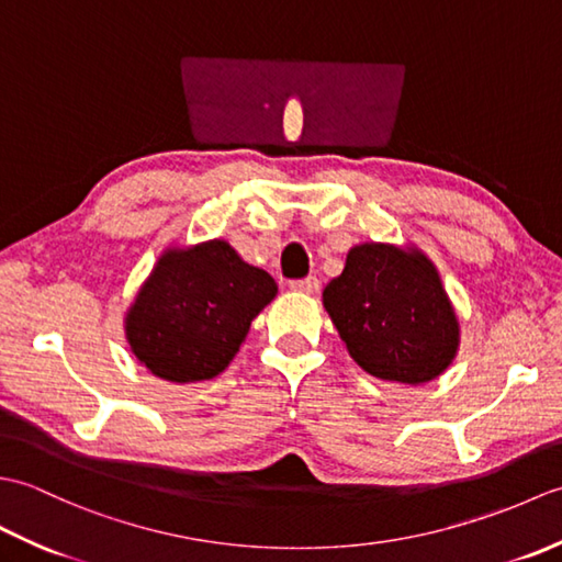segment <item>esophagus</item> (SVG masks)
<instances>
[{
  "label": "esophagus",
  "mask_w": 562,
  "mask_h": 562,
  "mask_svg": "<svg viewBox=\"0 0 562 562\" xmlns=\"http://www.w3.org/2000/svg\"><path fill=\"white\" fill-rule=\"evenodd\" d=\"M290 288L294 292H302V294H316L321 290V282L316 278H304V280H294Z\"/></svg>",
  "instance_id": "1"
}]
</instances>
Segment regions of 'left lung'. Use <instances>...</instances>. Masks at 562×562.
Listing matches in <instances>:
<instances>
[{
    "label": "left lung",
    "mask_w": 562,
    "mask_h": 562,
    "mask_svg": "<svg viewBox=\"0 0 562 562\" xmlns=\"http://www.w3.org/2000/svg\"><path fill=\"white\" fill-rule=\"evenodd\" d=\"M324 306L352 360L376 379L417 386L457 357V312L435 262L415 246L350 248Z\"/></svg>",
    "instance_id": "left-lung-1"
}]
</instances>
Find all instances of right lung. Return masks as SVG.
<instances>
[{"label": "right lung", "instance_id": "right-lung-1", "mask_svg": "<svg viewBox=\"0 0 562 562\" xmlns=\"http://www.w3.org/2000/svg\"><path fill=\"white\" fill-rule=\"evenodd\" d=\"M278 284L222 241L169 248L125 316L130 350L154 376L190 384L224 372Z\"/></svg>", "mask_w": 562, "mask_h": 562}]
</instances>
